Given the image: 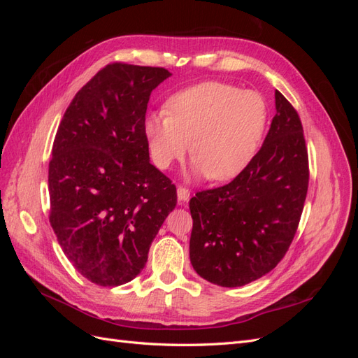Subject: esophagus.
<instances>
[{
	"label": "esophagus",
	"instance_id": "34e87169",
	"mask_svg": "<svg viewBox=\"0 0 358 358\" xmlns=\"http://www.w3.org/2000/svg\"><path fill=\"white\" fill-rule=\"evenodd\" d=\"M178 200L180 203H185L189 200V189L183 188V187H178Z\"/></svg>",
	"mask_w": 358,
	"mask_h": 358
}]
</instances>
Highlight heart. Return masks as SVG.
Wrapping results in <instances>:
<instances>
[{"instance_id": "1", "label": "heart", "mask_w": 358, "mask_h": 358, "mask_svg": "<svg viewBox=\"0 0 358 358\" xmlns=\"http://www.w3.org/2000/svg\"><path fill=\"white\" fill-rule=\"evenodd\" d=\"M166 107L143 122L150 159L161 170L185 157L191 142V176L231 180L251 164L263 142L268 113L255 91L203 82L171 95Z\"/></svg>"}]
</instances>
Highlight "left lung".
I'll list each match as a JSON object with an SVG mask.
<instances>
[{
    "instance_id": "1",
    "label": "left lung",
    "mask_w": 358,
    "mask_h": 358,
    "mask_svg": "<svg viewBox=\"0 0 358 358\" xmlns=\"http://www.w3.org/2000/svg\"><path fill=\"white\" fill-rule=\"evenodd\" d=\"M276 115L262 149L229 185L189 200L194 270L220 287L257 280L284 258L306 200L309 167L300 117L275 91Z\"/></svg>"
}]
</instances>
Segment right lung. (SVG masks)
Returning a JSON list of instances; mask_svg holds the SVG:
<instances>
[{
    "label": "right lung",
    "mask_w": 358,
    "mask_h": 358,
    "mask_svg": "<svg viewBox=\"0 0 358 358\" xmlns=\"http://www.w3.org/2000/svg\"><path fill=\"white\" fill-rule=\"evenodd\" d=\"M159 67L115 62L76 94L49 162V221L78 272L117 287L142 272L176 187L150 164L143 122Z\"/></svg>",
    "instance_id": "right-lung-1"
}]
</instances>
